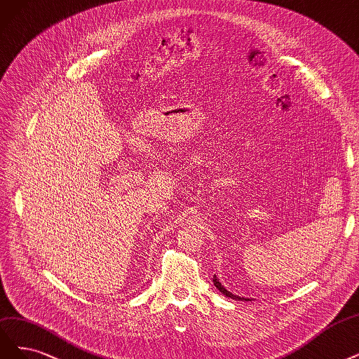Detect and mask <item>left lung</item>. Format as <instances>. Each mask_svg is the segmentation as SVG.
Wrapping results in <instances>:
<instances>
[{
	"mask_svg": "<svg viewBox=\"0 0 359 359\" xmlns=\"http://www.w3.org/2000/svg\"><path fill=\"white\" fill-rule=\"evenodd\" d=\"M214 285L219 290V292H222V294H224L226 295V297H230V299H233V300H245V302H251L250 299H241V297H238V295H234V294H231L230 291H227L224 287H222L221 285V282L217 279V276H214Z\"/></svg>",
	"mask_w": 359,
	"mask_h": 359,
	"instance_id": "1",
	"label": "left lung"
}]
</instances>
